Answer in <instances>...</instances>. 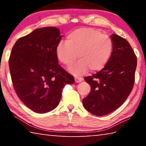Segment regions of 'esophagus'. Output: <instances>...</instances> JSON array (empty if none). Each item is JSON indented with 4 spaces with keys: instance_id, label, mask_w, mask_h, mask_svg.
Instances as JSON below:
<instances>
[{
    "instance_id": "esophagus-1",
    "label": "esophagus",
    "mask_w": 146,
    "mask_h": 146,
    "mask_svg": "<svg viewBox=\"0 0 146 146\" xmlns=\"http://www.w3.org/2000/svg\"><path fill=\"white\" fill-rule=\"evenodd\" d=\"M82 80H83L82 78L77 77V76H75V82H76V83H78V82H82Z\"/></svg>"
}]
</instances>
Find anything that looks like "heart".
Returning <instances> with one entry per match:
<instances>
[{
  "instance_id": "1",
  "label": "heart",
  "mask_w": 146,
  "mask_h": 146,
  "mask_svg": "<svg viewBox=\"0 0 146 146\" xmlns=\"http://www.w3.org/2000/svg\"><path fill=\"white\" fill-rule=\"evenodd\" d=\"M112 39L98 29L83 28L68 35L66 42H60L56 48V56L62 63L70 66L79 60L70 70L82 75L89 70L91 73L101 71L110 60L113 52Z\"/></svg>"
}]
</instances>
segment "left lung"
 Segmentation results:
<instances>
[{
	"instance_id": "1",
	"label": "left lung",
	"mask_w": 146,
	"mask_h": 146,
	"mask_svg": "<svg viewBox=\"0 0 146 146\" xmlns=\"http://www.w3.org/2000/svg\"><path fill=\"white\" fill-rule=\"evenodd\" d=\"M113 52L106 67L93 76L84 78L91 91L82 100L84 107L91 114L104 116L123 104L135 83L137 59L129 43L113 34Z\"/></svg>"
}]
</instances>
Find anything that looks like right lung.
<instances>
[{
    "mask_svg": "<svg viewBox=\"0 0 146 146\" xmlns=\"http://www.w3.org/2000/svg\"><path fill=\"white\" fill-rule=\"evenodd\" d=\"M62 37L55 27L38 28L19 38L12 48L9 67L14 90L34 112L54 110L64 86L75 82L58 64L56 48Z\"/></svg>",
    "mask_w": 146,
    "mask_h": 146,
    "instance_id": "obj_1",
    "label": "right lung"
}]
</instances>
